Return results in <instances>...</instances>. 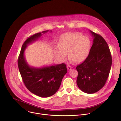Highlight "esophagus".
<instances>
[{
  "label": "esophagus",
  "mask_w": 121,
  "mask_h": 121,
  "mask_svg": "<svg viewBox=\"0 0 121 121\" xmlns=\"http://www.w3.org/2000/svg\"><path fill=\"white\" fill-rule=\"evenodd\" d=\"M67 70H70L72 69V67L69 65H67Z\"/></svg>",
  "instance_id": "esophagus-1"
}]
</instances>
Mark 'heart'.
<instances>
[{
	"label": "heart",
	"mask_w": 121,
	"mask_h": 121,
	"mask_svg": "<svg viewBox=\"0 0 121 121\" xmlns=\"http://www.w3.org/2000/svg\"><path fill=\"white\" fill-rule=\"evenodd\" d=\"M91 49V41L89 37L78 32H68L60 36L56 53L60 59L65 60L68 53L71 61L79 63L87 59Z\"/></svg>",
	"instance_id": "1"
}]
</instances>
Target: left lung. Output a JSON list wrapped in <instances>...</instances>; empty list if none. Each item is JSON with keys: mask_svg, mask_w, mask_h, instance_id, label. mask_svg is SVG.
<instances>
[{"mask_svg": "<svg viewBox=\"0 0 121 121\" xmlns=\"http://www.w3.org/2000/svg\"><path fill=\"white\" fill-rule=\"evenodd\" d=\"M93 43L90 54L76 69L78 72L77 84L83 92L92 94L100 90L106 83L112 64L108 45L99 34L90 30Z\"/></svg>", "mask_w": 121, "mask_h": 121, "instance_id": "left-lung-1", "label": "left lung"}]
</instances>
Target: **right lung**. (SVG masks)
Here are the masks:
<instances>
[{
  "mask_svg": "<svg viewBox=\"0 0 121 121\" xmlns=\"http://www.w3.org/2000/svg\"><path fill=\"white\" fill-rule=\"evenodd\" d=\"M48 31L44 30L42 33ZM42 35L41 32L37 33L27 39L22 46L18 65L23 82L28 90L39 97H48L53 95L59 89L67 68L64 63L42 68L32 67L27 64L24 56L27 45Z\"/></svg>",
  "mask_w": 121,
  "mask_h": 121,
  "instance_id": "add662e5",
  "label": "right lung"
}]
</instances>
